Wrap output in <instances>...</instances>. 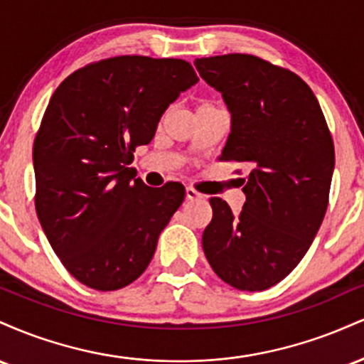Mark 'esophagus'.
Returning <instances> with one entry per match:
<instances>
[{"label": "esophagus", "instance_id": "esophagus-1", "mask_svg": "<svg viewBox=\"0 0 364 364\" xmlns=\"http://www.w3.org/2000/svg\"><path fill=\"white\" fill-rule=\"evenodd\" d=\"M202 198L203 196L196 190H193V188H186V200H190V202H196V200H202Z\"/></svg>", "mask_w": 364, "mask_h": 364}]
</instances>
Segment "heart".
Wrapping results in <instances>:
<instances>
[{
    "label": "heart",
    "mask_w": 364,
    "mask_h": 364,
    "mask_svg": "<svg viewBox=\"0 0 364 364\" xmlns=\"http://www.w3.org/2000/svg\"><path fill=\"white\" fill-rule=\"evenodd\" d=\"M210 106H212V104H208V102H202V104H200L198 107H210Z\"/></svg>",
    "instance_id": "1"
}]
</instances>
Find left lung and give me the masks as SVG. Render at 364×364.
Returning a JSON list of instances; mask_svg holds the SVG:
<instances>
[{"instance_id": "left-lung-1", "label": "left lung", "mask_w": 364, "mask_h": 364, "mask_svg": "<svg viewBox=\"0 0 364 364\" xmlns=\"http://www.w3.org/2000/svg\"><path fill=\"white\" fill-rule=\"evenodd\" d=\"M195 66L231 112L220 161L250 166L240 214L208 200L203 252L229 286L269 289L301 262L327 210L336 166L327 121L298 75L252 54L200 58Z\"/></svg>"}]
</instances>
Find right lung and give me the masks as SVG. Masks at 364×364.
<instances>
[{
	"instance_id": "add662e5",
	"label": "right lung",
	"mask_w": 364,
	"mask_h": 364,
	"mask_svg": "<svg viewBox=\"0 0 364 364\" xmlns=\"http://www.w3.org/2000/svg\"><path fill=\"white\" fill-rule=\"evenodd\" d=\"M196 82L183 60L118 56L77 70L54 90L34 140L36 210L63 265L92 289L139 279L185 200L179 183L150 188L127 166Z\"/></svg>"
}]
</instances>
